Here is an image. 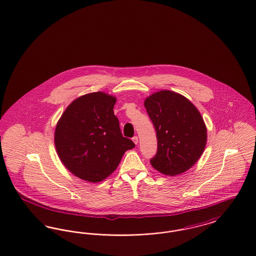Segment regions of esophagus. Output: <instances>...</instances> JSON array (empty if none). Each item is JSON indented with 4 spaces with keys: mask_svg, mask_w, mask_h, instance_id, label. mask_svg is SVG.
Segmentation results:
<instances>
[{
    "mask_svg": "<svg viewBox=\"0 0 256 256\" xmlns=\"http://www.w3.org/2000/svg\"><path fill=\"white\" fill-rule=\"evenodd\" d=\"M132 141L134 142L135 144H137L138 142H139V140H138V137H137V136H134V137L132 138Z\"/></svg>",
    "mask_w": 256,
    "mask_h": 256,
    "instance_id": "obj_1",
    "label": "esophagus"
}]
</instances>
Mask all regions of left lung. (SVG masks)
I'll use <instances>...</instances> for the list:
<instances>
[{
	"mask_svg": "<svg viewBox=\"0 0 256 256\" xmlns=\"http://www.w3.org/2000/svg\"><path fill=\"white\" fill-rule=\"evenodd\" d=\"M144 104L158 140L152 166L168 176L190 170L204 152L206 144V126L201 113L184 96L170 90L154 92Z\"/></svg>",
	"mask_w": 256,
	"mask_h": 256,
	"instance_id": "left-lung-1",
	"label": "left lung"
}]
</instances>
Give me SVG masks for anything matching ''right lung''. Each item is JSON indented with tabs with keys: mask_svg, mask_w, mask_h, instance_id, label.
<instances>
[{
	"mask_svg": "<svg viewBox=\"0 0 256 256\" xmlns=\"http://www.w3.org/2000/svg\"><path fill=\"white\" fill-rule=\"evenodd\" d=\"M116 97L92 92L75 99L56 124L54 144L64 166L90 183L108 178L135 144L122 135L113 108Z\"/></svg>",
	"mask_w": 256,
	"mask_h": 256,
	"instance_id": "1",
	"label": "right lung"
}]
</instances>
